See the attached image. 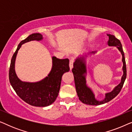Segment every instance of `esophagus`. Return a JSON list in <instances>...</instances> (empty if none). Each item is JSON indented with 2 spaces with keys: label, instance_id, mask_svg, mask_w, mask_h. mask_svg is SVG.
Listing matches in <instances>:
<instances>
[{
  "label": "esophagus",
  "instance_id": "esophagus-1",
  "mask_svg": "<svg viewBox=\"0 0 132 132\" xmlns=\"http://www.w3.org/2000/svg\"><path fill=\"white\" fill-rule=\"evenodd\" d=\"M73 62H74V59L73 58V57H71V58L70 59V64H69V66H70V70H71L72 68H73Z\"/></svg>",
  "mask_w": 132,
  "mask_h": 132
}]
</instances>
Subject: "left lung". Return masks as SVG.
I'll return each instance as SVG.
<instances>
[{"instance_id": "1", "label": "left lung", "mask_w": 132, "mask_h": 132, "mask_svg": "<svg viewBox=\"0 0 132 132\" xmlns=\"http://www.w3.org/2000/svg\"><path fill=\"white\" fill-rule=\"evenodd\" d=\"M109 37V40L107 44L109 46H115L118 48L119 51L121 52L122 55V71L123 75L121 79V82L118 85L113 88L111 92L105 94V97L103 100H98L95 98V94L93 93V90L90 88L86 84V76L87 75L86 70V59L88 57V55L95 54L97 52H92L91 53L85 54L82 56L77 57L76 59L73 64V68L72 69V72L73 73L74 79H75V84L76 90L77 94L79 97V99L83 103L88 104V105H100V104H104L108 103L115 98L121 90L124 83L125 82L127 76V70H126V65L124 53L122 50V44L120 41L115 38L114 35L111 34H107Z\"/></svg>"}]
</instances>
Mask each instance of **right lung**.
I'll use <instances>...</instances> for the list:
<instances>
[{
  "label": "right lung",
  "mask_w": 132,
  "mask_h": 132,
  "mask_svg": "<svg viewBox=\"0 0 132 132\" xmlns=\"http://www.w3.org/2000/svg\"><path fill=\"white\" fill-rule=\"evenodd\" d=\"M43 39L41 34L35 33L21 41L12 56L9 71L10 84L16 94L28 104L37 107H46L55 102L60 89L62 75L70 70L69 59H60L53 56L51 71L41 80L37 82H23L17 77L15 62L21 45L31 41H41Z\"/></svg>",
  "instance_id": "obj_1"
}]
</instances>
